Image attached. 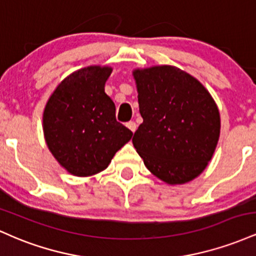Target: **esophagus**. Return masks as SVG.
Segmentation results:
<instances>
[{"label": "esophagus", "mask_w": 256, "mask_h": 256, "mask_svg": "<svg viewBox=\"0 0 256 256\" xmlns=\"http://www.w3.org/2000/svg\"><path fill=\"white\" fill-rule=\"evenodd\" d=\"M126 126H128V128H130V130L132 131V132H134L136 131V128H137V124L134 122H126Z\"/></svg>", "instance_id": "esophagus-1"}]
</instances>
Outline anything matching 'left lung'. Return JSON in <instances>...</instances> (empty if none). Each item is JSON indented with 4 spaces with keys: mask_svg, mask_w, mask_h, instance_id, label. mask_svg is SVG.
Wrapping results in <instances>:
<instances>
[{
    "mask_svg": "<svg viewBox=\"0 0 256 256\" xmlns=\"http://www.w3.org/2000/svg\"><path fill=\"white\" fill-rule=\"evenodd\" d=\"M143 122L132 142L146 168L167 184L196 178L220 134L216 102L198 79L173 66L134 72Z\"/></svg>",
    "mask_w": 256,
    "mask_h": 256,
    "instance_id": "left-lung-1",
    "label": "left lung"
}]
</instances>
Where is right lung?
Segmentation results:
<instances>
[{"instance_id": "right-lung-1", "label": "right lung", "mask_w": 256, "mask_h": 256, "mask_svg": "<svg viewBox=\"0 0 256 256\" xmlns=\"http://www.w3.org/2000/svg\"><path fill=\"white\" fill-rule=\"evenodd\" d=\"M110 67L90 66L56 88L43 114L46 142L61 166L79 177L110 165L132 131L116 122V104L104 92Z\"/></svg>"}]
</instances>
